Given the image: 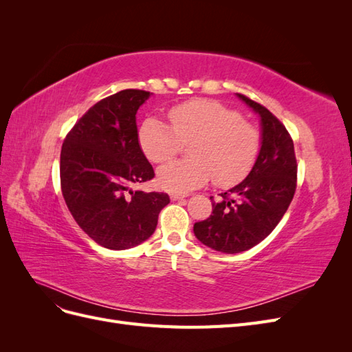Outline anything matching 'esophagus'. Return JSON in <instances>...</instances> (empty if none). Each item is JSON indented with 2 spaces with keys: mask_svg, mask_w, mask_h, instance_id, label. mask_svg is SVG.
<instances>
[{
  "mask_svg": "<svg viewBox=\"0 0 352 352\" xmlns=\"http://www.w3.org/2000/svg\"><path fill=\"white\" fill-rule=\"evenodd\" d=\"M188 194H179V192H172L170 194V198H172L173 201H177V199H182V198H186Z\"/></svg>",
  "mask_w": 352,
  "mask_h": 352,
  "instance_id": "obj_1",
  "label": "esophagus"
}]
</instances>
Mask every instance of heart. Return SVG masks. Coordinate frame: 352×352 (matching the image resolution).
Masks as SVG:
<instances>
[{"instance_id":"obj_1","label":"heart","mask_w":352,"mask_h":352,"mask_svg":"<svg viewBox=\"0 0 352 352\" xmlns=\"http://www.w3.org/2000/svg\"><path fill=\"white\" fill-rule=\"evenodd\" d=\"M168 120L148 117L140 127V145L153 163H164L189 142L192 158L176 160L158 168V185L175 192L199 188L214 177L217 186L238 184L255 164L261 136L238 111L216 100L197 98L170 109Z\"/></svg>"}]
</instances>
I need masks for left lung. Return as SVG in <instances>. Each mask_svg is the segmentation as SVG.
<instances>
[{
  "label": "left lung",
  "instance_id": "1",
  "mask_svg": "<svg viewBox=\"0 0 352 352\" xmlns=\"http://www.w3.org/2000/svg\"><path fill=\"white\" fill-rule=\"evenodd\" d=\"M236 95L260 117V154L241 184L221 192L219 201L211 197V216L194 225L199 242L226 254L247 251L267 238L289 207L296 188V158L286 127L261 104Z\"/></svg>",
  "mask_w": 352,
  "mask_h": 352
}]
</instances>
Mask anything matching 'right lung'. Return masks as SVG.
I'll use <instances>...</instances> for the list:
<instances>
[{"mask_svg": "<svg viewBox=\"0 0 352 352\" xmlns=\"http://www.w3.org/2000/svg\"><path fill=\"white\" fill-rule=\"evenodd\" d=\"M151 97L123 89L98 101L61 146V192L80 229L109 250H127L150 238L170 198L132 190L154 177L138 140L136 113Z\"/></svg>", "mask_w": 352, "mask_h": 352, "instance_id": "add662e5", "label": "right lung"}]
</instances>
